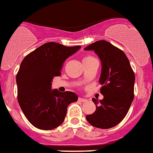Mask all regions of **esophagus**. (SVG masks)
Segmentation results:
<instances>
[{"label":"esophagus","instance_id":"34e87169","mask_svg":"<svg viewBox=\"0 0 153 153\" xmlns=\"http://www.w3.org/2000/svg\"><path fill=\"white\" fill-rule=\"evenodd\" d=\"M78 101H80L81 102H87V99H85V98H82V97H79Z\"/></svg>","mask_w":153,"mask_h":153}]
</instances>
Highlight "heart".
<instances>
[{"label":"heart","mask_w":153,"mask_h":153,"mask_svg":"<svg viewBox=\"0 0 153 153\" xmlns=\"http://www.w3.org/2000/svg\"><path fill=\"white\" fill-rule=\"evenodd\" d=\"M95 58L94 57H93V56H85L83 58V62L85 63V62H88V61H90V60H92V59H94Z\"/></svg>","instance_id":"heart-1"}]
</instances>
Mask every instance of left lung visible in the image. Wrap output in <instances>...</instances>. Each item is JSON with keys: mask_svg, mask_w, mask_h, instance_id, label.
I'll list each match as a JSON object with an SVG mask.
<instances>
[{"mask_svg": "<svg viewBox=\"0 0 153 153\" xmlns=\"http://www.w3.org/2000/svg\"><path fill=\"white\" fill-rule=\"evenodd\" d=\"M85 50L94 51L102 61L100 93L104 96L100 101L93 98L96 111L86 115V119L97 128H111L129 111L134 99L135 73L124 52L105 40L94 42Z\"/></svg>", "mask_w": 153, "mask_h": 153, "instance_id": "1", "label": "left lung"}]
</instances>
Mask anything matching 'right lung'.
<instances>
[{"instance_id":"1","label":"right lung","mask_w":153,"mask_h":153,"mask_svg":"<svg viewBox=\"0 0 153 153\" xmlns=\"http://www.w3.org/2000/svg\"><path fill=\"white\" fill-rule=\"evenodd\" d=\"M81 46L66 47L49 42L28 54L17 73L18 101L22 111L34 127L52 130L64 121L70 103L78 99L73 92L51 90L54 76L61 74L65 59Z\"/></svg>"}]
</instances>
